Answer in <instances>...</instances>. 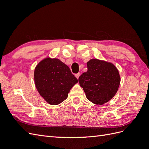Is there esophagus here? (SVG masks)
Returning <instances> with one entry per match:
<instances>
[{
    "label": "esophagus",
    "instance_id": "obj_1",
    "mask_svg": "<svg viewBox=\"0 0 149 149\" xmlns=\"http://www.w3.org/2000/svg\"><path fill=\"white\" fill-rule=\"evenodd\" d=\"M79 76H80V73H78V74H75V76H76V78H77V79H78L79 78Z\"/></svg>",
    "mask_w": 149,
    "mask_h": 149
}]
</instances>
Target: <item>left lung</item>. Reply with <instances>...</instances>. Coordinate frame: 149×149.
Listing matches in <instances>:
<instances>
[{"label":"left lung","instance_id":"1","mask_svg":"<svg viewBox=\"0 0 149 149\" xmlns=\"http://www.w3.org/2000/svg\"><path fill=\"white\" fill-rule=\"evenodd\" d=\"M88 71L78 81L87 99L97 105H102L118 91L120 77L118 68L111 62L93 58L87 62Z\"/></svg>","mask_w":149,"mask_h":149}]
</instances>
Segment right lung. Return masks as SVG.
<instances>
[{
  "label": "right lung",
  "instance_id": "1",
  "mask_svg": "<svg viewBox=\"0 0 149 149\" xmlns=\"http://www.w3.org/2000/svg\"><path fill=\"white\" fill-rule=\"evenodd\" d=\"M34 82L45 101L49 104L58 105L68 97L70 89L78 80L64 63L48 56L35 66Z\"/></svg>",
  "mask_w": 149,
  "mask_h": 149
}]
</instances>
